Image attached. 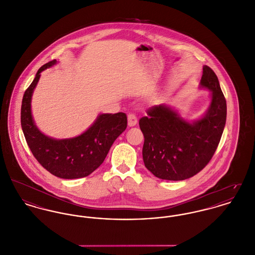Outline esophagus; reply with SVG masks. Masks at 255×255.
I'll list each match as a JSON object with an SVG mask.
<instances>
[{
  "instance_id": "34e87169",
  "label": "esophagus",
  "mask_w": 255,
  "mask_h": 255,
  "mask_svg": "<svg viewBox=\"0 0 255 255\" xmlns=\"http://www.w3.org/2000/svg\"><path fill=\"white\" fill-rule=\"evenodd\" d=\"M128 124L129 127H134L137 124V118L134 114L128 115Z\"/></svg>"
}]
</instances>
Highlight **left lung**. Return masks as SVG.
<instances>
[{
  "mask_svg": "<svg viewBox=\"0 0 255 255\" xmlns=\"http://www.w3.org/2000/svg\"><path fill=\"white\" fill-rule=\"evenodd\" d=\"M201 87L211 91L206 115L189 123L165 105L147 110L139 120L144 135L143 161L156 177L179 181L199 173L211 160L222 136L227 105L217 76L205 65Z\"/></svg>",
  "mask_w": 255,
  "mask_h": 255,
  "instance_id": "left-lung-1",
  "label": "left lung"
}]
</instances>
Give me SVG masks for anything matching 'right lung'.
<instances>
[{
    "label": "right lung",
    "mask_w": 255,
    "mask_h": 255,
    "mask_svg": "<svg viewBox=\"0 0 255 255\" xmlns=\"http://www.w3.org/2000/svg\"><path fill=\"white\" fill-rule=\"evenodd\" d=\"M56 63L52 60L38 70L25 91L21 105V128L26 142L36 160L51 174L75 179L90 175L104 162L112 144L125 131L128 118L125 113L101 114L81 135L69 139H53L43 134L35 126L31 114V97L41 72Z\"/></svg>",
    "instance_id": "obj_1"
}]
</instances>
